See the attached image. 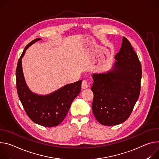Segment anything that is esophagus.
Instances as JSON below:
<instances>
[{"label": "esophagus", "instance_id": "obj_1", "mask_svg": "<svg viewBox=\"0 0 159 159\" xmlns=\"http://www.w3.org/2000/svg\"><path fill=\"white\" fill-rule=\"evenodd\" d=\"M89 82H88L87 80H83V82H82V84H81V88L83 89H87V88L89 87Z\"/></svg>", "mask_w": 159, "mask_h": 159}]
</instances>
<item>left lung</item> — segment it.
Returning <instances> with one entry per match:
<instances>
[{"label": "left lung", "instance_id": "8db88e82", "mask_svg": "<svg viewBox=\"0 0 159 159\" xmlns=\"http://www.w3.org/2000/svg\"><path fill=\"white\" fill-rule=\"evenodd\" d=\"M112 70L107 74H93L92 111L104 126H115L126 121L137 102L142 76V65L131 43L122 38L115 56Z\"/></svg>", "mask_w": 159, "mask_h": 159}]
</instances>
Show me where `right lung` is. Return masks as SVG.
Segmentation results:
<instances>
[{
  "mask_svg": "<svg viewBox=\"0 0 159 159\" xmlns=\"http://www.w3.org/2000/svg\"><path fill=\"white\" fill-rule=\"evenodd\" d=\"M39 40V38L34 39L28 43L19 59L16 70V89L19 98L30 119L39 125L54 127L62 122L72 102L80 93L82 80L67 84L45 96L38 95L30 92L24 80L21 59L29 46Z\"/></svg>",
  "mask_w": 159,
  "mask_h": 159,
  "instance_id": "right-lung-1",
  "label": "right lung"
}]
</instances>
